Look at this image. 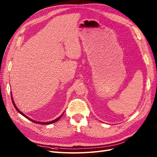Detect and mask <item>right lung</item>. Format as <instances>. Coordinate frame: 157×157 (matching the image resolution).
Returning <instances> with one entry per match:
<instances>
[{"label":"right lung","instance_id":"1","mask_svg":"<svg viewBox=\"0 0 157 157\" xmlns=\"http://www.w3.org/2000/svg\"><path fill=\"white\" fill-rule=\"evenodd\" d=\"M12 103H13V106H14V107H15V109H16V110H17V112H19V113H20V114H21V115H22L23 117H25V118H28V119H29L31 121H32V122H35V123H37V124H52V123H54V122H57V121H58L59 119V118L61 117H62V115H63V114H62V115H61L60 117H59L58 118H56V119H55V120H54V121H50V122H37V121H33V120H31V118H28L25 115H24V114H23L22 112H21L20 110H19V109L17 108V107L16 106V105H15V103H13V99H12Z\"/></svg>","mask_w":157,"mask_h":157}]
</instances>
